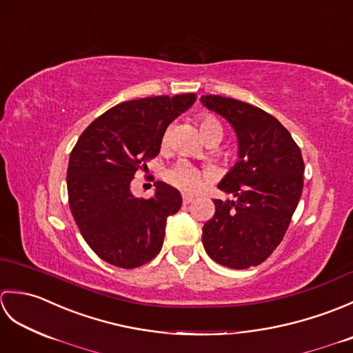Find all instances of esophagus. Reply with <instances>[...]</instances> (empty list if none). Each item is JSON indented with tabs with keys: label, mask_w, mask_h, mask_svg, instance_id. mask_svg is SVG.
I'll return each instance as SVG.
<instances>
[{
	"label": "esophagus",
	"mask_w": 353,
	"mask_h": 353,
	"mask_svg": "<svg viewBox=\"0 0 353 353\" xmlns=\"http://www.w3.org/2000/svg\"><path fill=\"white\" fill-rule=\"evenodd\" d=\"M194 201V197L192 196H188V194H183V203L188 205V203H192Z\"/></svg>",
	"instance_id": "obj_1"
}]
</instances>
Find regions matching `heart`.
I'll list each match as a JSON object with an SVG mask.
<instances>
[{
	"instance_id": "obj_1",
	"label": "heart",
	"mask_w": 353,
	"mask_h": 353,
	"mask_svg": "<svg viewBox=\"0 0 353 353\" xmlns=\"http://www.w3.org/2000/svg\"><path fill=\"white\" fill-rule=\"evenodd\" d=\"M200 132L206 139L214 133H221V125L214 117L205 115L200 118ZM165 141H167V134L163 137V142ZM165 177H167V181L171 185H174L176 188L186 192H196L201 190L208 181V176L205 172H201L186 161H179L176 165H172L167 171V176Z\"/></svg>"
}]
</instances>
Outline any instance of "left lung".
<instances>
[{
  "instance_id": "8db88e82",
  "label": "left lung",
  "mask_w": 353,
  "mask_h": 353,
  "mask_svg": "<svg viewBox=\"0 0 353 353\" xmlns=\"http://www.w3.org/2000/svg\"><path fill=\"white\" fill-rule=\"evenodd\" d=\"M200 101L226 119L238 139V161L219 183L235 199L214 200L201 241L224 267L259 265L282 241L301 200V148L273 115L249 103L221 95H201Z\"/></svg>"
}]
</instances>
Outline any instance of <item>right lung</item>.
Masks as SVG:
<instances>
[{
	"mask_svg": "<svg viewBox=\"0 0 353 353\" xmlns=\"http://www.w3.org/2000/svg\"><path fill=\"white\" fill-rule=\"evenodd\" d=\"M196 99L159 95L117 104L72 148L66 171L71 212L88 245L109 264L134 268L161 252L167 219L182 206L181 192L156 182L153 197L137 199L130 183L159 154L170 123Z\"/></svg>",
	"mask_w": 353,
	"mask_h": 353,
	"instance_id": "obj_1",
	"label": "right lung"
}]
</instances>
